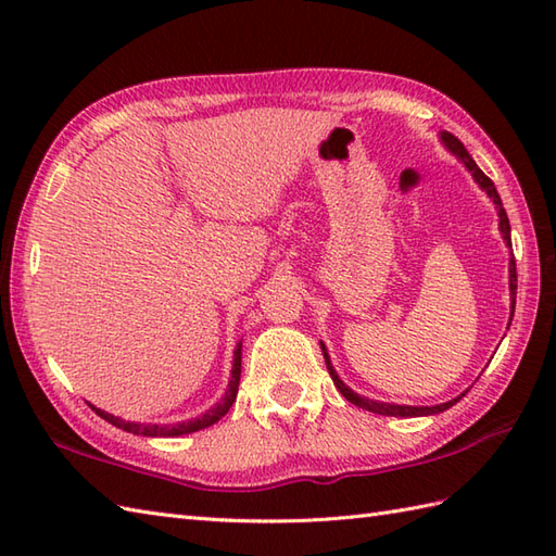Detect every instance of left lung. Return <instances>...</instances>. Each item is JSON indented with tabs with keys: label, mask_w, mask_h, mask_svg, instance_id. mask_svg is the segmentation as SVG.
Listing matches in <instances>:
<instances>
[{
	"label": "left lung",
	"mask_w": 556,
	"mask_h": 556,
	"mask_svg": "<svg viewBox=\"0 0 556 556\" xmlns=\"http://www.w3.org/2000/svg\"><path fill=\"white\" fill-rule=\"evenodd\" d=\"M440 140L444 143V148H446L448 152H452V155L470 172V176H473L476 184L482 188V191L488 193V198L492 200L494 207H497L502 239L506 241V245L511 248L509 217H506V210H504V205H502V198H500V193H497V188H494L492 179H488V176L482 174V169L478 167L476 160L468 155V150L464 148V143H460V140H458L456 136L442 131ZM509 291H511V317H514V308H516V260H514V257L509 260ZM511 317H509V325H511ZM320 346H323V356H325V363H327V370H329V375H332L334 387L339 389L341 396L349 399L351 404H356L358 408H365V410H370V413H380V416H394V418L434 416V413H442V410H446V408H452V406L456 404V401H460V396H464V394H460V396H456V399H452V401H446V404H437V406H401V404H387V401H375V399H368V396H361V394L353 392V389H351L349 384H344V380H341V377L337 375L334 365H332V361H329V353H327L323 341H320Z\"/></svg>",
	"instance_id": "1"
}]
</instances>
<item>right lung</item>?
<instances>
[{
	"instance_id": "right-lung-1",
	"label": "right lung",
	"mask_w": 556,
	"mask_h": 556,
	"mask_svg": "<svg viewBox=\"0 0 556 556\" xmlns=\"http://www.w3.org/2000/svg\"><path fill=\"white\" fill-rule=\"evenodd\" d=\"M239 382H241V341L236 344L233 349V365H231V380L227 392L217 401L215 406L210 410H205L203 416L191 418V420H184V422H176V425H152V422H131V420H122L112 416L108 410H100L92 406V410L98 413L100 418H104L108 422L116 425V428H122L126 432H134V434H143V437H179V434H191L198 430H205L210 425H215L219 418H224L229 413L231 404L236 401V394H239Z\"/></svg>"
}]
</instances>
